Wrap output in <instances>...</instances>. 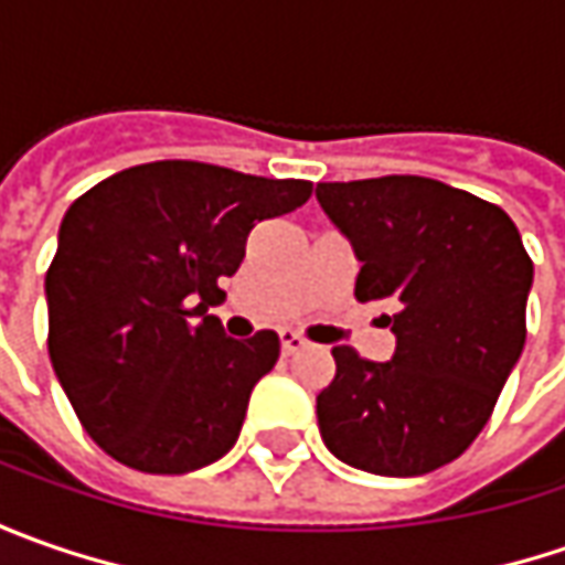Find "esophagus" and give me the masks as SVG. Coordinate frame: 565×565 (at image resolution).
Instances as JSON below:
<instances>
[{
  "label": "esophagus",
  "mask_w": 565,
  "mask_h": 565,
  "mask_svg": "<svg viewBox=\"0 0 565 565\" xmlns=\"http://www.w3.org/2000/svg\"><path fill=\"white\" fill-rule=\"evenodd\" d=\"M279 345H282V355H295L298 349H305V339L298 337L295 330H282L279 333Z\"/></svg>",
  "instance_id": "obj_1"
}]
</instances>
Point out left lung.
Listing matches in <instances>:
<instances>
[{"label": "left lung", "instance_id": "obj_1", "mask_svg": "<svg viewBox=\"0 0 565 565\" xmlns=\"http://www.w3.org/2000/svg\"><path fill=\"white\" fill-rule=\"evenodd\" d=\"M317 201L361 260L355 298L396 308L390 361L333 349L320 437L361 471L427 475L481 434L522 355L532 257L500 206L437 179L320 182Z\"/></svg>", "mask_w": 565, "mask_h": 565}]
</instances>
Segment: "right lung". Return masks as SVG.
Masks as SVG:
<instances>
[{"instance_id": "obj_1", "label": "right lung", "mask_w": 565, "mask_h": 565, "mask_svg": "<svg viewBox=\"0 0 565 565\" xmlns=\"http://www.w3.org/2000/svg\"><path fill=\"white\" fill-rule=\"evenodd\" d=\"M311 198L305 179H260L191 160L121 169L68 206L46 270L50 361L84 430L116 462L185 475L238 440L279 337L228 339L220 279L250 228Z\"/></svg>"}]
</instances>
